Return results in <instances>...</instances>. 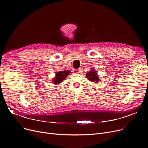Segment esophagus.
<instances>
[{"mask_svg": "<svg viewBox=\"0 0 148 148\" xmlns=\"http://www.w3.org/2000/svg\"><path fill=\"white\" fill-rule=\"evenodd\" d=\"M80 69H75L73 70V72L74 74H79L80 73Z\"/></svg>", "mask_w": 148, "mask_h": 148, "instance_id": "esophagus-1", "label": "esophagus"}]
</instances>
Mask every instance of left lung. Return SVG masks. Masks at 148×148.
<instances>
[{
  "instance_id": "1",
  "label": "left lung",
  "mask_w": 148,
  "mask_h": 148,
  "mask_svg": "<svg viewBox=\"0 0 148 148\" xmlns=\"http://www.w3.org/2000/svg\"><path fill=\"white\" fill-rule=\"evenodd\" d=\"M86 77L89 81L95 83H97L99 80L97 75V71L94 69H92L91 71H90L89 73L86 74Z\"/></svg>"
}]
</instances>
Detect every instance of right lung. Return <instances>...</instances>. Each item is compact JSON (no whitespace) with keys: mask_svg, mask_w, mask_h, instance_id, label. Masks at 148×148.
Instances as JSON below:
<instances>
[{"mask_svg":"<svg viewBox=\"0 0 148 148\" xmlns=\"http://www.w3.org/2000/svg\"><path fill=\"white\" fill-rule=\"evenodd\" d=\"M70 73L71 72H70V71H69V70H68V71H62L57 72L56 73V76L54 77L53 80L52 81L53 83L54 84L58 85V84L63 82V80H65L68 75H69Z\"/></svg>","mask_w":148,"mask_h":148,"instance_id":"right-lung-1","label":"right lung"}]
</instances>
